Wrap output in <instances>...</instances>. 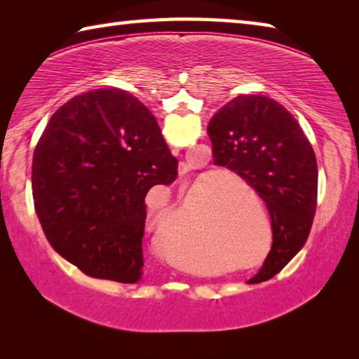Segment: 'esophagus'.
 Instances as JSON below:
<instances>
[{"label":"esophagus","instance_id":"1","mask_svg":"<svg viewBox=\"0 0 359 359\" xmlns=\"http://www.w3.org/2000/svg\"><path fill=\"white\" fill-rule=\"evenodd\" d=\"M172 151H174V154H177L179 149H174ZM187 171H188V166H187V165H184V163H182V165L179 166V172H180V174H185Z\"/></svg>","mask_w":359,"mask_h":359}]
</instances>
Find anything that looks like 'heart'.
<instances>
[{
  "label": "heart",
  "instance_id": "heart-1",
  "mask_svg": "<svg viewBox=\"0 0 359 359\" xmlns=\"http://www.w3.org/2000/svg\"><path fill=\"white\" fill-rule=\"evenodd\" d=\"M226 180L238 182L234 177H226ZM220 191L222 185L217 184L205 193V217H209V220L214 217V208ZM201 198L203 190L191 196V209L187 212L185 218H182L179 226L169 229L161 241V250L165 257L184 269H196L214 252V239L204 226L203 210L199 205ZM161 237V229L155 228L156 242H160ZM215 239L222 248H229V252H234L236 258L245 261L257 258L261 248V239L241 222L234 224L218 223L215 226Z\"/></svg>",
  "mask_w": 359,
  "mask_h": 359
}]
</instances>
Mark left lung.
I'll return each instance as SVG.
<instances>
[{"label": "left lung", "mask_w": 359, "mask_h": 359, "mask_svg": "<svg viewBox=\"0 0 359 359\" xmlns=\"http://www.w3.org/2000/svg\"><path fill=\"white\" fill-rule=\"evenodd\" d=\"M214 165L241 175L266 203L272 248L248 283L278 274L306 244L318 193L315 151L297 120L277 101L239 95L208 126Z\"/></svg>", "instance_id": "obj_1"}]
</instances>
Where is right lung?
<instances>
[{
  "instance_id": "1",
  "label": "right lung",
  "mask_w": 359,
  "mask_h": 359,
  "mask_svg": "<svg viewBox=\"0 0 359 359\" xmlns=\"http://www.w3.org/2000/svg\"><path fill=\"white\" fill-rule=\"evenodd\" d=\"M179 163L136 96L98 88L48 120L34 149V210L48 244L83 274L120 283L142 276L144 198L171 185Z\"/></svg>"
}]
</instances>
